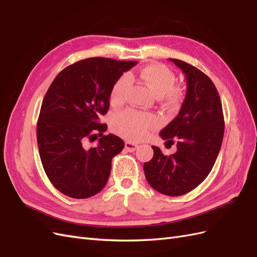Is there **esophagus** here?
I'll return each mask as SVG.
<instances>
[{"label":"esophagus","instance_id":"34e87169","mask_svg":"<svg viewBox=\"0 0 257 257\" xmlns=\"http://www.w3.org/2000/svg\"><path fill=\"white\" fill-rule=\"evenodd\" d=\"M137 148H138L137 144H133V143H130V142L125 143V149L130 152H134L137 149Z\"/></svg>","mask_w":257,"mask_h":257}]
</instances>
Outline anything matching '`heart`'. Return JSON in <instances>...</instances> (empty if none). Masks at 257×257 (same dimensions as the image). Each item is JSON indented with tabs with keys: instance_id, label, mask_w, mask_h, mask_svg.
<instances>
[{
	"instance_id": "1",
	"label": "heart",
	"mask_w": 257,
	"mask_h": 257,
	"mask_svg": "<svg viewBox=\"0 0 257 257\" xmlns=\"http://www.w3.org/2000/svg\"><path fill=\"white\" fill-rule=\"evenodd\" d=\"M134 80L144 83L152 94L161 98L167 107H177L182 98L181 90L175 87V74L165 65L151 64L141 69L137 74L128 73L126 77H122L116 81L111 89L110 102L112 104L122 103L125 98L127 81ZM111 124L116 133L136 141L144 137L148 130L157 125L158 120L151 114L127 109L114 114Z\"/></svg>"
}]
</instances>
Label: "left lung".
Returning <instances> with one entry per match:
<instances>
[{
	"mask_svg": "<svg viewBox=\"0 0 257 257\" xmlns=\"http://www.w3.org/2000/svg\"><path fill=\"white\" fill-rule=\"evenodd\" d=\"M181 69L186 94L176 118L161 131V137L177 151L164 155L152 146L153 158L144 164L147 181L168 196H180L203 182L214 165L224 136L222 103L215 85L195 66L169 59Z\"/></svg>",
	"mask_w": 257,
	"mask_h": 257,
	"instance_id": "obj_1",
	"label": "left lung"
}]
</instances>
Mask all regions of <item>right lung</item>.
Instances as JSON below:
<instances>
[{
	"label": "right lung",
	"instance_id": "right-lung-1",
	"mask_svg": "<svg viewBox=\"0 0 257 257\" xmlns=\"http://www.w3.org/2000/svg\"><path fill=\"white\" fill-rule=\"evenodd\" d=\"M137 61L89 58L65 67L44 97L36 136L45 173L54 188L73 198H88L106 185L111 160L124 142L98 116L109 109L113 84ZM101 138L95 147L85 142Z\"/></svg>",
	"mask_w": 257,
	"mask_h": 257
}]
</instances>
